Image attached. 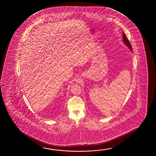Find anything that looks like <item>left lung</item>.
Wrapping results in <instances>:
<instances>
[{
    "instance_id": "8db88e82",
    "label": "left lung",
    "mask_w": 156,
    "mask_h": 156,
    "mask_svg": "<svg viewBox=\"0 0 156 156\" xmlns=\"http://www.w3.org/2000/svg\"><path fill=\"white\" fill-rule=\"evenodd\" d=\"M122 41L124 42V44L126 45L127 47H128L129 49H130V51H132V46L129 43V41H128V39L126 37V34L123 33L122 34Z\"/></svg>"
}]
</instances>
